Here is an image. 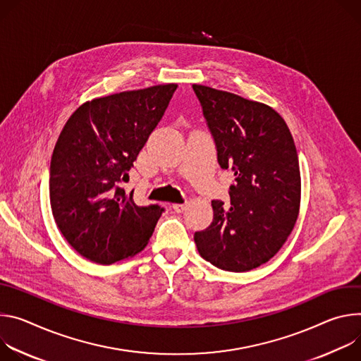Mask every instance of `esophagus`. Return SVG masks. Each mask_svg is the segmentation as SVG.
<instances>
[{"label":"esophagus","instance_id":"esophagus-1","mask_svg":"<svg viewBox=\"0 0 361 361\" xmlns=\"http://www.w3.org/2000/svg\"><path fill=\"white\" fill-rule=\"evenodd\" d=\"M172 209H173L175 212L180 214V212H183V211L186 209V204H173V205H172Z\"/></svg>","mask_w":361,"mask_h":361}]
</instances>
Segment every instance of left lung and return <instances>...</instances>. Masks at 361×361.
<instances>
[{"label":"left lung","instance_id":"8db88e82","mask_svg":"<svg viewBox=\"0 0 361 361\" xmlns=\"http://www.w3.org/2000/svg\"><path fill=\"white\" fill-rule=\"evenodd\" d=\"M214 136L218 164L235 183L229 204L212 201L214 221L195 232L199 255L216 268L245 272L286 244L300 214L298 154L286 120L268 104L193 85Z\"/></svg>","mask_w":361,"mask_h":361}]
</instances>
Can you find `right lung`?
<instances>
[{"mask_svg": "<svg viewBox=\"0 0 361 361\" xmlns=\"http://www.w3.org/2000/svg\"><path fill=\"white\" fill-rule=\"evenodd\" d=\"M178 85L96 97L67 120L50 165V204L67 243L92 262L135 257L162 215L126 193L129 171L165 114Z\"/></svg>", "mask_w": 361, "mask_h": 361, "instance_id": "obj_1", "label": "right lung"}]
</instances>
